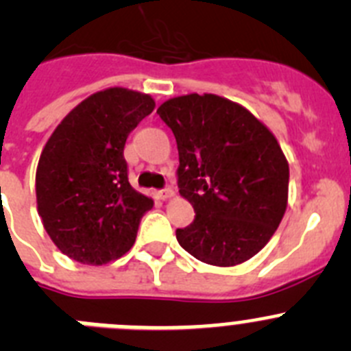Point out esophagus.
<instances>
[{
  "instance_id": "34e87169",
  "label": "esophagus",
  "mask_w": 351,
  "mask_h": 351,
  "mask_svg": "<svg viewBox=\"0 0 351 351\" xmlns=\"http://www.w3.org/2000/svg\"><path fill=\"white\" fill-rule=\"evenodd\" d=\"M157 199H160V201H166V199H171L173 195H175V191H173L171 186H168V189H165V191H159L156 192Z\"/></svg>"
}]
</instances>
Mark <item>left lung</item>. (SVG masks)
Returning <instances> with one entry per match:
<instances>
[{"label": "left lung", "instance_id": "8db88e82", "mask_svg": "<svg viewBox=\"0 0 351 351\" xmlns=\"http://www.w3.org/2000/svg\"><path fill=\"white\" fill-rule=\"evenodd\" d=\"M157 114L176 138L180 195L195 211L176 230L180 245L215 267L260 253L289 194V162L274 133L241 104L213 93L169 98Z\"/></svg>", "mask_w": 351, "mask_h": 351}]
</instances>
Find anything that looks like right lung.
<instances>
[{
    "label": "right lung",
    "instance_id": "add662e5",
    "mask_svg": "<svg viewBox=\"0 0 351 351\" xmlns=\"http://www.w3.org/2000/svg\"><path fill=\"white\" fill-rule=\"evenodd\" d=\"M156 107L150 95L112 86L77 104L39 157L36 202L43 227L83 265L117 260L135 244L154 201L128 182L124 143Z\"/></svg>",
    "mask_w": 351,
    "mask_h": 351
}]
</instances>
